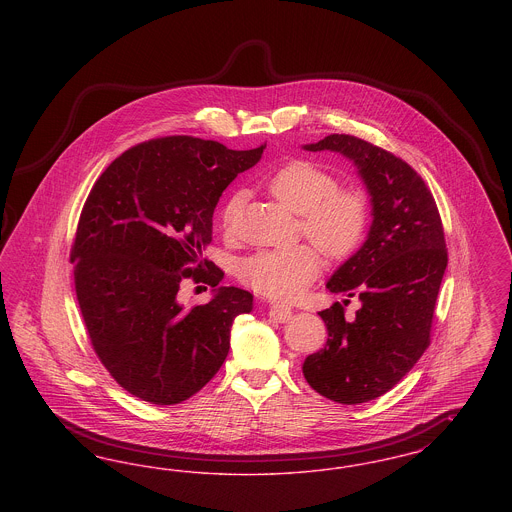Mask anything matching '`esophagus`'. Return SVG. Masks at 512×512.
<instances>
[{
	"label": "esophagus",
	"instance_id": "1",
	"mask_svg": "<svg viewBox=\"0 0 512 512\" xmlns=\"http://www.w3.org/2000/svg\"><path fill=\"white\" fill-rule=\"evenodd\" d=\"M268 315L278 320V322H286L292 317V307L284 305V303H270L268 305Z\"/></svg>",
	"mask_w": 512,
	"mask_h": 512
}]
</instances>
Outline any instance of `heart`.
Wrapping results in <instances>:
<instances>
[{"instance_id":"obj_1","label":"heart","mask_w":512,"mask_h":512,"mask_svg":"<svg viewBox=\"0 0 512 512\" xmlns=\"http://www.w3.org/2000/svg\"><path fill=\"white\" fill-rule=\"evenodd\" d=\"M268 192L284 207L301 215L305 236L330 257L351 253L365 238L368 203L357 190H341L338 180L315 163L292 161L274 172ZM244 192L232 195L222 209V228L232 230ZM322 268L311 245L267 247L238 263V278L270 299H292L305 292Z\"/></svg>"}]
</instances>
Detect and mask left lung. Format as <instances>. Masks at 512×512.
<instances>
[{
	"label": "left lung",
	"mask_w": 512,
	"mask_h": 512,
	"mask_svg": "<svg viewBox=\"0 0 512 512\" xmlns=\"http://www.w3.org/2000/svg\"><path fill=\"white\" fill-rule=\"evenodd\" d=\"M303 149L349 159L370 197L365 244L326 282L332 293L357 295L361 309L353 320H345L340 303L320 311L328 340L303 363L313 390L359 405L390 391L430 345L447 267L443 226L424 180L390 151L349 134H330Z\"/></svg>",
	"instance_id": "left-lung-1"
}]
</instances>
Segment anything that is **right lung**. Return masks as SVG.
I'll return each instance as SVG.
<instances>
[{"label": "right lung", "mask_w": 512, "mask_h": 512, "mask_svg": "<svg viewBox=\"0 0 512 512\" xmlns=\"http://www.w3.org/2000/svg\"><path fill=\"white\" fill-rule=\"evenodd\" d=\"M263 149L151 140L117 157L88 195L71 253L76 299L99 361L134 397L153 405L192 397L224 363L234 318L251 313L253 295L219 288L224 272L203 263L201 249L220 195ZM184 277L216 288L205 306L177 301Z\"/></svg>", "instance_id": "add662e5"}]
</instances>
